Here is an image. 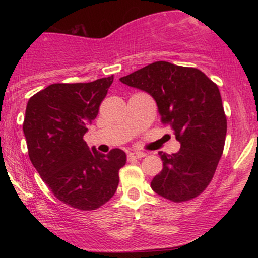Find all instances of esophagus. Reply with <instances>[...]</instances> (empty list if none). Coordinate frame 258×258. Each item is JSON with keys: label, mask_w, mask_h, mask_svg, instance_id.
I'll list each match as a JSON object with an SVG mask.
<instances>
[{"label": "esophagus", "mask_w": 258, "mask_h": 258, "mask_svg": "<svg viewBox=\"0 0 258 258\" xmlns=\"http://www.w3.org/2000/svg\"><path fill=\"white\" fill-rule=\"evenodd\" d=\"M146 156V154L142 153V152H131L128 153V155H127V158L128 159H142Z\"/></svg>", "instance_id": "1"}]
</instances>
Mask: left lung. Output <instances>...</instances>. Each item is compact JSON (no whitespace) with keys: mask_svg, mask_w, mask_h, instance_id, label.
<instances>
[{"mask_svg":"<svg viewBox=\"0 0 258 258\" xmlns=\"http://www.w3.org/2000/svg\"><path fill=\"white\" fill-rule=\"evenodd\" d=\"M120 81L153 97L161 121L180 143L177 153H159L164 165L150 183L153 190L176 203L203 193L216 172L227 135L217 85L199 69L168 61H155Z\"/></svg>","mask_w":258,"mask_h":258,"instance_id":"left-lung-1","label":"left lung"}]
</instances>
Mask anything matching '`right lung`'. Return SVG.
I'll list each match as a JSON object with an SVG mask.
<instances>
[{
    "label": "right lung",
    "instance_id": "1",
    "mask_svg": "<svg viewBox=\"0 0 258 258\" xmlns=\"http://www.w3.org/2000/svg\"><path fill=\"white\" fill-rule=\"evenodd\" d=\"M114 76L87 84H53L29 99L23 131L29 158L54 197L91 211L111 199L126 154L97 152L84 141Z\"/></svg>",
    "mask_w": 258,
    "mask_h": 258
}]
</instances>
